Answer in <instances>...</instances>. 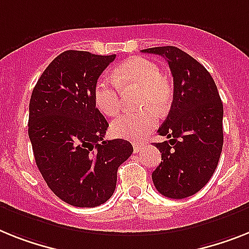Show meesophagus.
Returning <instances> with one entry per match:
<instances>
[{"instance_id": "esophagus-1", "label": "esophagus", "mask_w": 249, "mask_h": 249, "mask_svg": "<svg viewBox=\"0 0 249 249\" xmlns=\"http://www.w3.org/2000/svg\"><path fill=\"white\" fill-rule=\"evenodd\" d=\"M133 149H134L135 153H138V152H141V150L143 149V144H141V143H133Z\"/></svg>"}]
</instances>
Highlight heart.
I'll return each instance as SVG.
<instances>
[{
  "label": "heart",
  "instance_id": "obj_1",
  "mask_svg": "<svg viewBox=\"0 0 249 249\" xmlns=\"http://www.w3.org/2000/svg\"><path fill=\"white\" fill-rule=\"evenodd\" d=\"M123 92L138 89L135 105L139 111L128 112L115 119L111 124L114 137L142 141L158 124V114L168 110L173 89L162 76L160 66L143 57H133L116 67L114 79L100 78L93 89L96 107L106 116H115L121 108Z\"/></svg>",
  "mask_w": 249,
  "mask_h": 249
}]
</instances>
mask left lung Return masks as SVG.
<instances>
[{
  "instance_id": "8db88e82",
  "label": "left lung",
  "mask_w": 249,
  "mask_h": 249,
  "mask_svg": "<svg viewBox=\"0 0 249 249\" xmlns=\"http://www.w3.org/2000/svg\"><path fill=\"white\" fill-rule=\"evenodd\" d=\"M167 60L173 76V101L154 143L162 162L152 173L158 190L170 199H185L204 187L223 149V102L206 68L176 47L142 50Z\"/></svg>"
}]
</instances>
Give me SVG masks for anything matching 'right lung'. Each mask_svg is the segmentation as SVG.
Wrapping results in <instances>:
<instances>
[{
    "instance_id": "1",
    "label": "right lung",
    "mask_w": 249,
    "mask_h": 249,
    "mask_svg": "<svg viewBox=\"0 0 249 249\" xmlns=\"http://www.w3.org/2000/svg\"><path fill=\"white\" fill-rule=\"evenodd\" d=\"M112 55L67 50L37 79L29 104V138L49 189L77 208L107 201L118 168L133 153L124 139L104 141L108 124L93 89Z\"/></svg>"
}]
</instances>
